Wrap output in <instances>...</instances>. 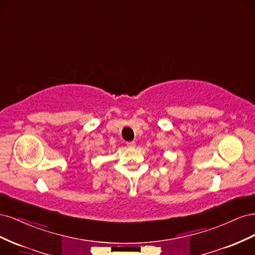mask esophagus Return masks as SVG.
Returning a JSON list of instances; mask_svg holds the SVG:
<instances>
[{
  "label": "esophagus",
  "mask_w": 255,
  "mask_h": 255,
  "mask_svg": "<svg viewBox=\"0 0 255 255\" xmlns=\"http://www.w3.org/2000/svg\"><path fill=\"white\" fill-rule=\"evenodd\" d=\"M127 145H128V148H129V149H134L136 146V142L135 141H128V142H127Z\"/></svg>",
  "instance_id": "esophagus-1"
}]
</instances>
